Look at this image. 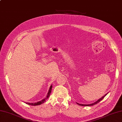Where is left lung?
Instances as JSON below:
<instances>
[{
    "label": "left lung",
    "mask_w": 122,
    "mask_h": 122,
    "mask_svg": "<svg viewBox=\"0 0 122 122\" xmlns=\"http://www.w3.org/2000/svg\"><path fill=\"white\" fill-rule=\"evenodd\" d=\"M108 93H107V94H106L105 96H103L102 97V98H101L100 99H99V100H97L96 102H94V103H91V104H89V105H83V104H79V103H77V104H78V105H80V106H93V105H96V104H97V103H99L100 101H101L104 98H105V96H106V95H107Z\"/></svg>",
    "instance_id": "8db88e82"
}]
</instances>
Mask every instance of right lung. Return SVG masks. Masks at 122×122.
Returning <instances> with one entry per match:
<instances>
[{"mask_svg": "<svg viewBox=\"0 0 122 122\" xmlns=\"http://www.w3.org/2000/svg\"><path fill=\"white\" fill-rule=\"evenodd\" d=\"M52 88V85H51V86H50V89H49V91H48V93H47V96H46V97L45 99H43V100H42L40 101H38V102H34V103H29V102H25V103L26 104H28V105H31V106H38V105H41V104L44 103L46 101V100H47L48 98H49L50 94H51V93Z\"/></svg>", "mask_w": 122, "mask_h": 122, "instance_id": "add662e5", "label": "right lung"}]
</instances>
